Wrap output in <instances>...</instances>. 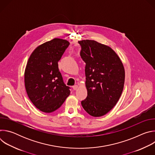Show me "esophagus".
<instances>
[{"label":"esophagus","mask_w":155,"mask_h":155,"mask_svg":"<svg viewBox=\"0 0 155 155\" xmlns=\"http://www.w3.org/2000/svg\"><path fill=\"white\" fill-rule=\"evenodd\" d=\"M72 87H73L74 90H77V88H78V85H74V86H73Z\"/></svg>","instance_id":"1"}]
</instances>
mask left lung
I'll list each match as a JSON object with an SVG mask.
<instances>
[{"label":"left lung","mask_w":155,"mask_h":155,"mask_svg":"<svg viewBox=\"0 0 155 155\" xmlns=\"http://www.w3.org/2000/svg\"><path fill=\"white\" fill-rule=\"evenodd\" d=\"M81 58L86 63V98L81 102L90 115L103 116L118 101L123 90L125 72L123 63L110 47L96 41H78Z\"/></svg>","instance_id":"8db88e82"}]
</instances>
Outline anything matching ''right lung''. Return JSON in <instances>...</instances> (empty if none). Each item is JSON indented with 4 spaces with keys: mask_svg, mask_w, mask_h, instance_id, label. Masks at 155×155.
Returning a JSON list of instances; mask_svg holds the SVG:
<instances>
[{
    "mask_svg": "<svg viewBox=\"0 0 155 155\" xmlns=\"http://www.w3.org/2000/svg\"><path fill=\"white\" fill-rule=\"evenodd\" d=\"M69 45L67 40L54 38L37 47L28 61L25 72L26 92L43 112L55 111L70 94L71 87L65 84L58 64Z\"/></svg>",
    "mask_w": 155,
    "mask_h": 155,
    "instance_id": "add662e5",
    "label": "right lung"
}]
</instances>
